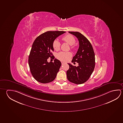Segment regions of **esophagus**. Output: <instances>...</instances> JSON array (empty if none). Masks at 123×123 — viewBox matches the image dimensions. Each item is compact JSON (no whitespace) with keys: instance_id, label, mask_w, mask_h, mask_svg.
I'll list each match as a JSON object with an SVG mask.
<instances>
[{"instance_id":"obj_1","label":"esophagus","mask_w":123,"mask_h":123,"mask_svg":"<svg viewBox=\"0 0 123 123\" xmlns=\"http://www.w3.org/2000/svg\"><path fill=\"white\" fill-rule=\"evenodd\" d=\"M61 63H62V65H63L64 64H65V62H61Z\"/></svg>"}]
</instances>
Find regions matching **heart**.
Returning <instances> with one entry per match:
<instances>
[{"label": "heart", "instance_id": "heart-1", "mask_svg": "<svg viewBox=\"0 0 123 123\" xmlns=\"http://www.w3.org/2000/svg\"><path fill=\"white\" fill-rule=\"evenodd\" d=\"M62 40L70 45L71 49L75 48V46L73 44L75 43V39L73 35L70 34L66 35L62 37ZM53 47L55 50H58L60 48L61 43L58 41L55 40L53 42ZM71 56V53L69 52H61L57 54V58L61 61H67Z\"/></svg>", "mask_w": 123, "mask_h": 123}]
</instances>
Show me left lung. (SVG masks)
<instances>
[{
  "instance_id": "left-lung-1",
  "label": "left lung",
  "mask_w": 123,
  "mask_h": 123,
  "mask_svg": "<svg viewBox=\"0 0 123 123\" xmlns=\"http://www.w3.org/2000/svg\"><path fill=\"white\" fill-rule=\"evenodd\" d=\"M75 35L79 42V48L72 62L78 63V67L68 63L69 68L67 71V78L69 82L81 84L86 82L94 71L95 55L92 46L87 38L79 32L69 31Z\"/></svg>"
}]
</instances>
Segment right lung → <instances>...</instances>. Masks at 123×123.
<instances>
[{"instance_id": "add662e5", "label": "right lung", "mask_w": 123, "mask_h": 123, "mask_svg": "<svg viewBox=\"0 0 123 123\" xmlns=\"http://www.w3.org/2000/svg\"><path fill=\"white\" fill-rule=\"evenodd\" d=\"M66 32L64 31H48L39 35L33 43L28 57L31 73L37 82L47 83L54 81L61 66V61L55 59L54 62L47 61L54 59L53 42L56 37ZM53 57L52 58V57Z\"/></svg>"}]
</instances>
